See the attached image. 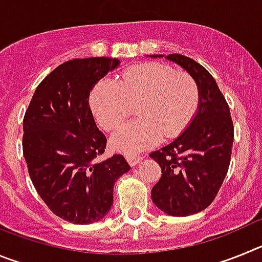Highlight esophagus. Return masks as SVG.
I'll return each mask as SVG.
<instances>
[{
    "label": "esophagus",
    "instance_id": "obj_1",
    "mask_svg": "<svg viewBox=\"0 0 262 262\" xmlns=\"http://www.w3.org/2000/svg\"><path fill=\"white\" fill-rule=\"evenodd\" d=\"M126 160L131 166H136L142 161V156H139V155H126Z\"/></svg>",
    "mask_w": 262,
    "mask_h": 262
}]
</instances>
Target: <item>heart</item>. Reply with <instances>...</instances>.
Returning a JSON list of instances; mask_svg holds the SVG:
<instances>
[{
	"mask_svg": "<svg viewBox=\"0 0 262 262\" xmlns=\"http://www.w3.org/2000/svg\"><path fill=\"white\" fill-rule=\"evenodd\" d=\"M201 90L189 73H177L161 62H143L122 73L119 81H98L89 97L90 110L106 131L118 128L133 114L139 119L123 126L111 138V147L136 154L164 139L184 133L200 107Z\"/></svg>",
	"mask_w": 262,
	"mask_h": 262,
	"instance_id": "obj_1",
	"label": "heart"
}]
</instances>
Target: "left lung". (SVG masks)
<instances>
[{"label":"left lung","instance_id":"obj_1","mask_svg":"<svg viewBox=\"0 0 262 262\" xmlns=\"http://www.w3.org/2000/svg\"><path fill=\"white\" fill-rule=\"evenodd\" d=\"M165 59L195 78L201 101L184 133L149 155L163 173L151 194L155 205L165 214L187 216L209 207L223 184L230 166L233 123L226 98L205 67L178 53Z\"/></svg>","mask_w":262,"mask_h":262}]
</instances>
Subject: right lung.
<instances>
[{
    "instance_id": "1",
    "label": "right lung",
    "mask_w": 262,
    "mask_h": 262,
    "mask_svg": "<svg viewBox=\"0 0 262 262\" xmlns=\"http://www.w3.org/2000/svg\"><path fill=\"white\" fill-rule=\"evenodd\" d=\"M120 61L73 59L41 81L23 118V156L48 209L67 222L101 221L113 206L114 184L131 166L122 155L102 160L106 136L94 122L89 94Z\"/></svg>"
}]
</instances>
